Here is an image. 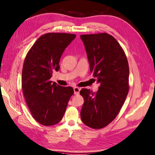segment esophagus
<instances>
[{
  "label": "esophagus",
  "mask_w": 155,
  "mask_h": 155,
  "mask_svg": "<svg viewBox=\"0 0 155 155\" xmlns=\"http://www.w3.org/2000/svg\"><path fill=\"white\" fill-rule=\"evenodd\" d=\"M80 90H81V89L78 88V87H74V94L75 95H78V94H79Z\"/></svg>",
  "instance_id": "obj_1"
}]
</instances>
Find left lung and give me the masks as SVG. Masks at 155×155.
Wrapping results in <instances>:
<instances>
[{
    "instance_id": "obj_1",
    "label": "left lung",
    "mask_w": 155,
    "mask_h": 155,
    "mask_svg": "<svg viewBox=\"0 0 155 155\" xmlns=\"http://www.w3.org/2000/svg\"><path fill=\"white\" fill-rule=\"evenodd\" d=\"M80 37L85 47L90 71L100 83L95 93L87 89L81 90L84 98L81 120L92 129H102L116 118L128 94V61L120 44L108 34Z\"/></svg>"
}]
</instances>
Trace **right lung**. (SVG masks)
<instances>
[{
	"instance_id": "obj_1",
	"label": "right lung",
	"mask_w": 155,
	"mask_h": 155,
	"mask_svg": "<svg viewBox=\"0 0 155 155\" xmlns=\"http://www.w3.org/2000/svg\"><path fill=\"white\" fill-rule=\"evenodd\" d=\"M75 35L51 32L40 36L25 58L22 91L32 117L40 124L51 126L62 119L70 97L71 87L50 81L53 70L60 69V60Z\"/></svg>"
}]
</instances>
